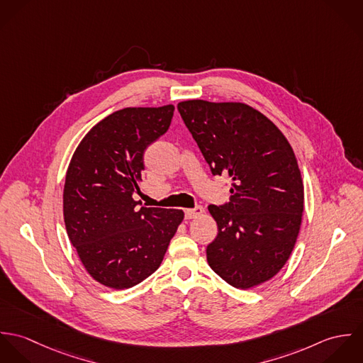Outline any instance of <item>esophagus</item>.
<instances>
[{
  "mask_svg": "<svg viewBox=\"0 0 363 363\" xmlns=\"http://www.w3.org/2000/svg\"><path fill=\"white\" fill-rule=\"evenodd\" d=\"M184 213H186V219H194V218H199V216H201L204 213V208H189V209L184 211Z\"/></svg>",
  "mask_w": 363,
  "mask_h": 363,
  "instance_id": "obj_1",
  "label": "esophagus"
}]
</instances>
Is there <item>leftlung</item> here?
<instances>
[{
  "instance_id": "1",
  "label": "left lung",
  "mask_w": 363,
  "mask_h": 363,
  "mask_svg": "<svg viewBox=\"0 0 363 363\" xmlns=\"http://www.w3.org/2000/svg\"><path fill=\"white\" fill-rule=\"evenodd\" d=\"M177 108L212 174L232 180L229 203L208 207L218 225L208 264L235 288L261 285L285 265L301 230L305 191L295 152L249 104L193 99Z\"/></svg>"
}]
</instances>
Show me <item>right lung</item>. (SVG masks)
Returning <instances> with one entry per match:
<instances>
[{
  "label": "right lung",
  "mask_w": 363,
  "mask_h": 363,
  "mask_svg": "<svg viewBox=\"0 0 363 363\" xmlns=\"http://www.w3.org/2000/svg\"><path fill=\"white\" fill-rule=\"evenodd\" d=\"M173 104L125 107L95 124L69 160L62 212L67 235L88 274L127 289L159 268L184 219L182 209L138 208L144 152L170 125Z\"/></svg>",
  "instance_id": "1"
}]
</instances>
